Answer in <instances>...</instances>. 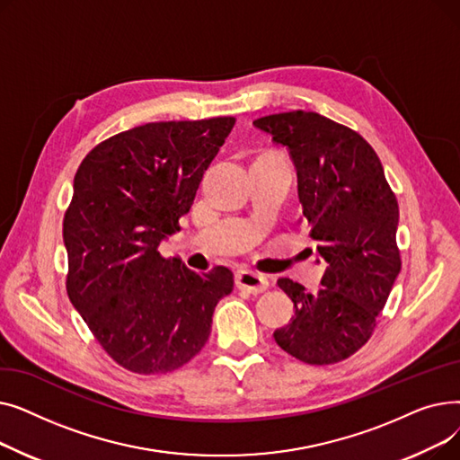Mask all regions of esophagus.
Instances as JSON below:
<instances>
[{
  "instance_id": "esophagus-1",
  "label": "esophagus",
  "mask_w": 460,
  "mask_h": 460,
  "mask_svg": "<svg viewBox=\"0 0 460 460\" xmlns=\"http://www.w3.org/2000/svg\"><path fill=\"white\" fill-rule=\"evenodd\" d=\"M234 283L240 291H246L250 295H261L269 288V279L255 272H238Z\"/></svg>"
}]
</instances>
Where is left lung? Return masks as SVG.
Returning a JSON list of instances; mask_svg holds the SVG:
<instances>
[{"label":"left lung","instance_id":"left-lung-1","mask_svg":"<svg viewBox=\"0 0 460 460\" xmlns=\"http://www.w3.org/2000/svg\"><path fill=\"white\" fill-rule=\"evenodd\" d=\"M253 127L288 149L309 236L326 261L319 293L278 279L295 317L276 343L311 366L341 361L364 347L401 272L399 205L371 145L315 111H287Z\"/></svg>","mask_w":460,"mask_h":460}]
</instances>
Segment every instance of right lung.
<instances>
[{"instance_id":"right-lung-1","label":"right lung","mask_w":460,"mask_h":460,"mask_svg":"<svg viewBox=\"0 0 460 460\" xmlns=\"http://www.w3.org/2000/svg\"><path fill=\"white\" fill-rule=\"evenodd\" d=\"M233 125V117L147 123L96 145L78 167L63 220L66 293L96 341L132 373L184 366L233 291L229 269L198 274L158 252L181 229Z\"/></svg>"}]
</instances>
